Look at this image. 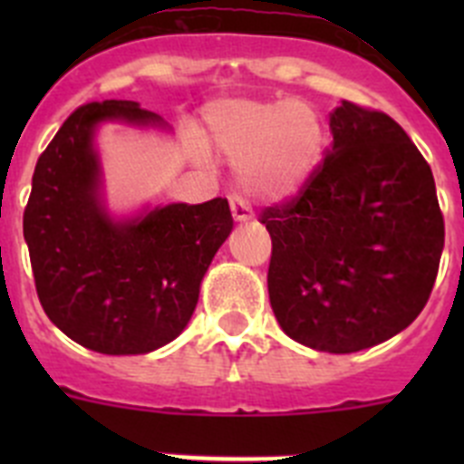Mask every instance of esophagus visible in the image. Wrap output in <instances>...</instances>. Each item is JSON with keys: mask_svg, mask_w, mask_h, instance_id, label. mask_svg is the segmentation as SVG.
Returning <instances> with one entry per match:
<instances>
[{"mask_svg": "<svg viewBox=\"0 0 464 464\" xmlns=\"http://www.w3.org/2000/svg\"><path fill=\"white\" fill-rule=\"evenodd\" d=\"M229 207H232V218H235L237 223H248V220L253 218L251 207H248V204H246L241 197H232Z\"/></svg>", "mask_w": 464, "mask_h": 464, "instance_id": "esophagus-1", "label": "esophagus"}]
</instances>
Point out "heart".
<instances>
[{"instance_id": "heart-1", "label": "heart", "mask_w": 464, "mask_h": 464, "mask_svg": "<svg viewBox=\"0 0 464 464\" xmlns=\"http://www.w3.org/2000/svg\"><path fill=\"white\" fill-rule=\"evenodd\" d=\"M211 143L239 165L246 192L281 202L309 181L323 149L325 127L304 100H225L208 106Z\"/></svg>"}]
</instances>
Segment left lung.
I'll return each mask as SVG.
<instances>
[{
	"instance_id": "obj_1",
	"label": "left lung",
	"mask_w": 464,
	"mask_h": 464,
	"mask_svg": "<svg viewBox=\"0 0 464 464\" xmlns=\"http://www.w3.org/2000/svg\"><path fill=\"white\" fill-rule=\"evenodd\" d=\"M330 132L332 149L299 195L262 213L272 237L267 288L290 339L355 353L423 311L444 216L432 169L391 116L342 102Z\"/></svg>"
}]
</instances>
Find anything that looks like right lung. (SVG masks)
Listing matches in <instances>:
<instances>
[{
    "mask_svg": "<svg viewBox=\"0 0 464 464\" xmlns=\"http://www.w3.org/2000/svg\"><path fill=\"white\" fill-rule=\"evenodd\" d=\"M109 121L167 127L137 102L79 106L36 162L23 235L48 318L90 351L141 355L186 330L235 223L223 197L113 218L94 146L97 127Z\"/></svg>",
    "mask_w": 464,
    "mask_h": 464,
    "instance_id": "add662e5",
    "label": "right lung"
}]
</instances>
